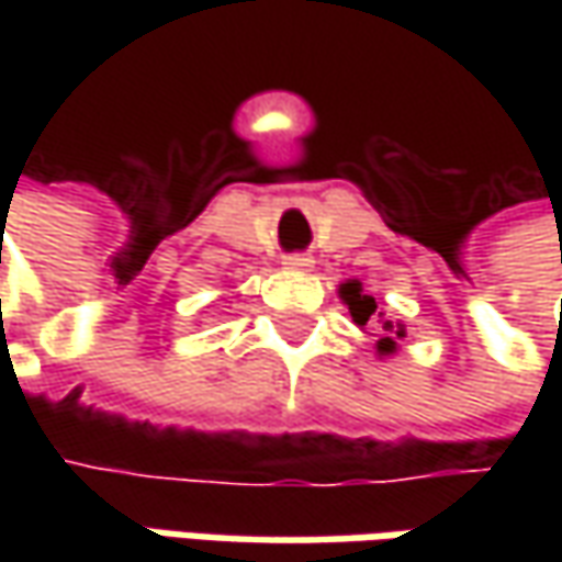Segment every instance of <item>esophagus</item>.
I'll use <instances>...</instances> for the list:
<instances>
[{
	"label": "esophagus",
	"instance_id": "esophagus-1",
	"mask_svg": "<svg viewBox=\"0 0 562 562\" xmlns=\"http://www.w3.org/2000/svg\"><path fill=\"white\" fill-rule=\"evenodd\" d=\"M281 266L291 271H310L313 259H310L306 252H291V256H284V262H281Z\"/></svg>",
	"mask_w": 562,
	"mask_h": 562
}]
</instances>
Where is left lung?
Masks as SVG:
<instances>
[{
    "label": "left lung",
    "mask_w": 562,
    "mask_h": 562,
    "mask_svg": "<svg viewBox=\"0 0 562 562\" xmlns=\"http://www.w3.org/2000/svg\"><path fill=\"white\" fill-rule=\"evenodd\" d=\"M337 293H340V300L347 303V310H350V315H353V322H357L359 328H366L369 322H378V357H394L400 347L397 340L400 337H406V325H400V322H384V315L378 313L375 296H369V293L362 291V284H359L357 278L344 281V284L337 288Z\"/></svg>",
    "instance_id": "left-lung-1"
}]
</instances>
